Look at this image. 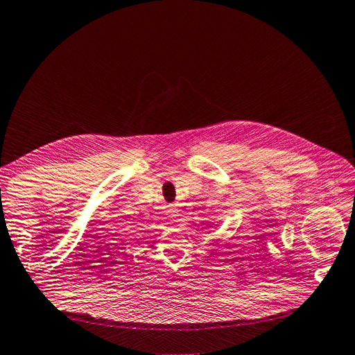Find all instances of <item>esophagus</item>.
<instances>
[{"label":"esophagus","mask_w":355,"mask_h":355,"mask_svg":"<svg viewBox=\"0 0 355 355\" xmlns=\"http://www.w3.org/2000/svg\"><path fill=\"white\" fill-rule=\"evenodd\" d=\"M175 209H176L175 207H168V208H167V215L173 216V214H175Z\"/></svg>","instance_id":"34e87169"}]
</instances>
